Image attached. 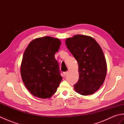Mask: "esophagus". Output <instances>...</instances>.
I'll use <instances>...</instances> for the list:
<instances>
[{
	"mask_svg": "<svg viewBox=\"0 0 124 124\" xmlns=\"http://www.w3.org/2000/svg\"><path fill=\"white\" fill-rule=\"evenodd\" d=\"M67 73V72H64L63 73V77H65V76H66Z\"/></svg>",
	"mask_w": 124,
	"mask_h": 124,
	"instance_id": "34e87169",
	"label": "esophagus"
}]
</instances>
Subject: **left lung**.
I'll return each instance as SVG.
<instances>
[{"mask_svg": "<svg viewBox=\"0 0 124 124\" xmlns=\"http://www.w3.org/2000/svg\"><path fill=\"white\" fill-rule=\"evenodd\" d=\"M65 44L78 64L79 77L75 90L85 96L94 93L107 74V62L101 47L93 38L81 35L67 38Z\"/></svg>", "mask_w": 124, "mask_h": 124, "instance_id": "8db88e82", "label": "left lung"}]
</instances>
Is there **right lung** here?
Returning <instances> with one entry per match:
<instances>
[{
	"instance_id": "1",
	"label": "right lung",
	"mask_w": 124,
	"mask_h": 124,
	"mask_svg": "<svg viewBox=\"0 0 124 124\" xmlns=\"http://www.w3.org/2000/svg\"><path fill=\"white\" fill-rule=\"evenodd\" d=\"M61 44L59 39L46 36L34 39L25 49L21 75L24 85L33 96L49 98L56 92L62 77L54 55Z\"/></svg>"
}]
</instances>
